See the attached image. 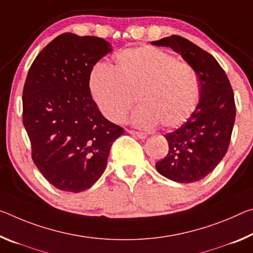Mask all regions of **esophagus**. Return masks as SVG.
Here are the masks:
<instances>
[{
    "label": "esophagus",
    "instance_id": "esophagus-1",
    "mask_svg": "<svg viewBox=\"0 0 253 253\" xmlns=\"http://www.w3.org/2000/svg\"><path fill=\"white\" fill-rule=\"evenodd\" d=\"M127 133L131 134L135 137H137L139 139H145L147 137V135L145 133H141V131H135V130H127Z\"/></svg>",
    "mask_w": 253,
    "mask_h": 253
}]
</instances>
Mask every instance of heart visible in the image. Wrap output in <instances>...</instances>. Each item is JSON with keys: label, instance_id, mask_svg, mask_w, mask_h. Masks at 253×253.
I'll list each match as a JSON object with an SVG mask.
<instances>
[{"label": "heart", "instance_id": "obj_1", "mask_svg": "<svg viewBox=\"0 0 253 253\" xmlns=\"http://www.w3.org/2000/svg\"><path fill=\"white\" fill-rule=\"evenodd\" d=\"M89 89L99 111L112 123L123 122L136 98L139 109L131 123L141 128L181 126L194 115L200 98L194 67L152 46L120 51L112 66L97 64Z\"/></svg>", "mask_w": 253, "mask_h": 253}]
</instances>
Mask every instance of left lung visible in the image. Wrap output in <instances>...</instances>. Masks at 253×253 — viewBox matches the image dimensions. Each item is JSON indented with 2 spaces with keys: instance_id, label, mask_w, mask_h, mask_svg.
Wrapping results in <instances>:
<instances>
[{
  "instance_id": "8db88e82",
  "label": "left lung",
  "mask_w": 253,
  "mask_h": 253,
  "mask_svg": "<svg viewBox=\"0 0 253 253\" xmlns=\"http://www.w3.org/2000/svg\"><path fill=\"white\" fill-rule=\"evenodd\" d=\"M151 43L181 55L194 67L200 86L197 109L181 127L164 136L169 153L155 168L172 181H198L217 167L230 145L235 122L233 90L218 62L188 39L173 35Z\"/></svg>"
}]
</instances>
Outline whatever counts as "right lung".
Segmentation results:
<instances>
[{
  "instance_id": "add662e5",
  "label": "right lung",
  "mask_w": 253,
  "mask_h": 253,
  "mask_svg": "<svg viewBox=\"0 0 253 253\" xmlns=\"http://www.w3.org/2000/svg\"><path fill=\"white\" fill-rule=\"evenodd\" d=\"M112 50L105 39L65 33L40 51L23 87V126L33 160L59 190L89 189L107 167L124 129L103 117L91 97L93 66Z\"/></svg>"
}]
</instances>
